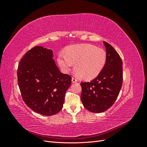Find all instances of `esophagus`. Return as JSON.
Instances as JSON below:
<instances>
[{"instance_id": "34e87169", "label": "esophagus", "mask_w": 147, "mask_h": 147, "mask_svg": "<svg viewBox=\"0 0 147 147\" xmlns=\"http://www.w3.org/2000/svg\"><path fill=\"white\" fill-rule=\"evenodd\" d=\"M77 81H78V80H77L76 78H74V77L72 78V83H77Z\"/></svg>"}]
</instances>
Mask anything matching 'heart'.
I'll list each match as a JSON object with an SVG mask.
<instances>
[{
    "instance_id": "obj_1",
    "label": "heart",
    "mask_w": 147,
    "mask_h": 147,
    "mask_svg": "<svg viewBox=\"0 0 147 147\" xmlns=\"http://www.w3.org/2000/svg\"><path fill=\"white\" fill-rule=\"evenodd\" d=\"M57 63L64 73L67 74L75 63V74L83 80L96 78L104 69L107 61L105 51L90 44L75 45L61 52Z\"/></svg>"
}]
</instances>
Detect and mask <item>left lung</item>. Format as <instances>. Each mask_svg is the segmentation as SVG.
<instances>
[{
	"label": "left lung",
	"mask_w": 147,
	"mask_h": 147,
	"mask_svg": "<svg viewBox=\"0 0 147 147\" xmlns=\"http://www.w3.org/2000/svg\"><path fill=\"white\" fill-rule=\"evenodd\" d=\"M107 61L104 69L90 82H82L81 100L84 108L102 113L114 104L123 83V61L112 46L104 42Z\"/></svg>",
	"instance_id": "8db88e82"
}]
</instances>
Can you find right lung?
I'll return each mask as SVG.
<instances>
[{
    "label": "right lung",
    "instance_id": "right-lung-1",
    "mask_svg": "<svg viewBox=\"0 0 147 147\" xmlns=\"http://www.w3.org/2000/svg\"><path fill=\"white\" fill-rule=\"evenodd\" d=\"M53 51L36 46L26 53L18 69V82L26 104L35 112L51 116L63 109L72 78L60 72Z\"/></svg>",
    "mask_w": 147,
    "mask_h": 147
}]
</instances>
